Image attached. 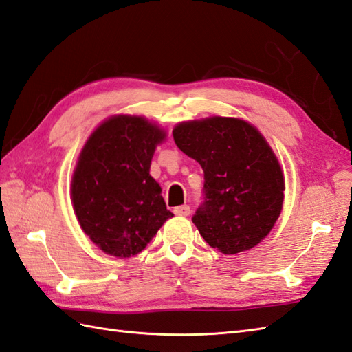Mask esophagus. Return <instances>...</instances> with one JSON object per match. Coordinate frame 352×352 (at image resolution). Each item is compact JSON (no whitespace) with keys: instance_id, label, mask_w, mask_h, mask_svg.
I'll list each match as a JSON object with an SVG mask.
<instances>
[{"instance_id":"34e87169","label":"esophagus","mask_w":352,"mask_h":352,"mask_svg":"<svg viewBox=\"0 0 352 352\" xmlns=\"http://www.w3.org/2000/svg\"><path fill=\"white\" fill-rule=\"evenodd\" d=\"M190 212H191V208H190L188 205H182V206L175 208V214H176V215L186 217V215H190Z\"/></svg>"}]
</instances>
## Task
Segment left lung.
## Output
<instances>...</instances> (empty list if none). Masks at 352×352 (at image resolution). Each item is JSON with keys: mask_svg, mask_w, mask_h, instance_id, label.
<instances>
[{"mask_svg": "<svg viewBox=\"0 0 352 352\" xmlns=\"http://www.w3.org/2000/svg\"><path fill=\"white\" fill-rule=\"evenodd\" d=\"M173 138L205 173L203 201L192 215L203 239L224 254L259 244L282 212L285 190L261 132L244 120L209 117L177 124Z\"/></svg>", "mask_w": 352, "mask_h": 352, "instance_id": "left-lung-1", "label": "left lung"}]
</instances>
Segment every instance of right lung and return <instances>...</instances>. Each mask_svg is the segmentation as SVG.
I'll return each mask as SVG.
<instances>
[{
	"instance_id": "right-lung-1",
	"label": "right lung",
	"mask_w": 352,
	"mask_h": 352,
	"mask_svg": "<svg viewBox=\"0 0 352 352\" xmlns=\"http://www.w3.org/2000/svg\"><path fill=\"white\" fill-rule=\"evenodd\" d=\"M164 137L143 117L116 116L85 143L72 177V201L81 229L102 252L135 256L173 217L149 175Z\"/></svg>"
}]
</instances>
